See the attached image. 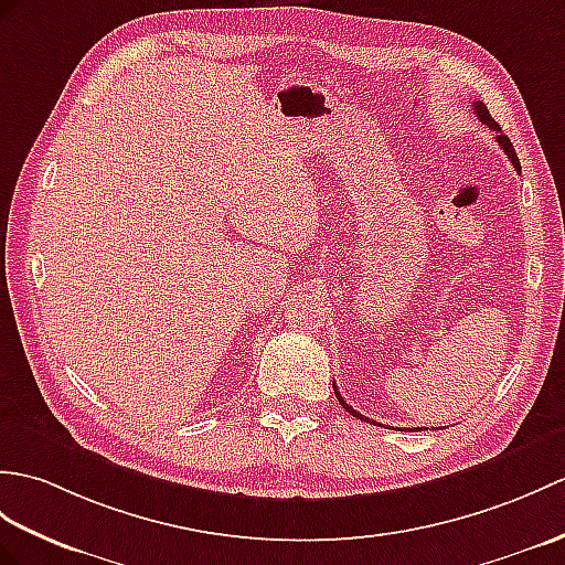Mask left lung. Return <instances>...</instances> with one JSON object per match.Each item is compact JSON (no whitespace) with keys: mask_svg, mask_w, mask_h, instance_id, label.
Segmentation results:
<instances>
[{"mask_svg":"<svg viewBox=\"0 0 565 565\" xmlns=\"http://www.w3.org/2000/svg\"><path fill=\"white\" fill-rule=\"evenodd\" d=\"M475 115L479 117V120H481L483 125H489V127L493 129V132L498 135V137H495V141L501 143V149L505 151V156H508V159H510V163H513V168H515V170H520V159H518V153H515V149H513V143H510V139H508L505 135H501V127H498V122L493 120L491 113L487 110V105H483L481 100H477V103H475ZM334 395H337V399H339V402H342V406H344V409H347L351 416H356V418H365L363 414H359L356 409H353V406H349V404L344 402V397L339 395V392H337V385H334Z\"/></svg>","mask_w":565,"mask_h":565,"instance_id":"left-lung-1","label":"left lung"}]
</instances>
